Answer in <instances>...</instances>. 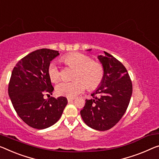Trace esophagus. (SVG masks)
<instances>
[{
  "instance_id": "34e87169",
  "label": "esophagus",
  "mask_w": 159,
  "mask_h": 159,
  "mask_svg": "<svg viewBox=\"0 0 159 159\" xmlns=\"http://www.w3.org/2000/svg\"><path fill=\"white\" fill-rule=\"evenodd\" d=\"M74 99H75L74 97H67V101H68V102H72Z\"/></svg>"
}]
</instances>
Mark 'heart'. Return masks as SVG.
Listing matches in <instances>:
<instances>
[{"label": "heart", "mask_w": 159, "mask_h": 159, "mask_svg": "<svg viewBox=\"0 0 159 159\" xmlns=\"http://www.w3.org/2000/svg\"><path fill=\"white\" fill-rule=\"evenodd\" d=\"M65 63L77 68L76 80L73 81H62L56 87V92L59 95L73 97L82 93L87 87L93 89L101 84L104 77V69L99 62L92 61L89 56L80 52H72L63 57ZM49 77L52 82L60 78V71L57 63H50L48 68Z\"/></svg>", "instance_id": "obj_1"}]
</instances>
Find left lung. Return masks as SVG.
Instances as JSON below:
<instances>
[{"label":"left lung","mask_w":159,"mask_h":159,"mask_svg":"<svg viewBox=\"0 0 159 159\" xmlns=\"http://www.w3.org/2000/svg\"><path fill=\"white\" fill-rule=\"evenodd\" d=\"M97 58L104 69L103 80L91 94L93 98L86 99L80 114L88 126L106 131L116 125L126 112L132 83L125 67L113 56L104 52Z\"/></svg>","instance_id":"1"}]
</instances>
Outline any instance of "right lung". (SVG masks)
<instances>
[{
	"label": "right lung",
	"instance_id": "1",
	"mask_svg": "<svg viewBox=\"0 0 159 159\" xmlns=\"http://www.w3.org/2000/svg\"><path fill=\"white\" fill-rule=\"evenodd\" d=\"M60 55L58 51L40 49L21 59L14 67L8 85V94L15 110L25 124L44 129L55 124L62 116L67 99L44 95L54 90L49 77L50 62Z\"/></svg>",
	"mask_w": 159,
	"mask_h": 159
}]
</instances>
